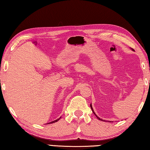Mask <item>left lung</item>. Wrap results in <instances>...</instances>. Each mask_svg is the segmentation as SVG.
Instances as JSON below:
<instances>
[{
    "instance_id": "1",
    "label": "left lung",
    "mask_w": 150,
    "mask_h": 150,
    "mask_svg": "<svg viewBox=\"0 0 150 150\" xmlns=\"http://www.w3.org/2000/svg\"><path fill=\"white\" fill-rule=\"evenodd\" d=\"M131 49L133 50V49H132V48H131ZM91 109H92V111H93V112L94 113V115H95V116H96V118H97L98 119V120H103H103H102V119H100V118L99 117H98V116H96V114L95 113V112H94V110H93V107H92V105H91ZM104 121H105V120H104Z\"/></svg>"
}]
</instances>
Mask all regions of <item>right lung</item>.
Segmentation results:
<instances>
[{"mask_svg": "<svg viewBox=\"0 0 150 150\" xmlns=\"http://www.w3.org/2000/svg\"><path fill=\"white\" fill-rule=\"evenodd\" d=\"M61 118V117L59 118H58V119H57V120H54V121H52V122H49V123H47V124H52V123H54V122H57L58 120H59V119Z\"/></svg>", "mask_w": 150, "mask_h": 150, "instance_id": "1", "label": "right lung"}]
</instances>
